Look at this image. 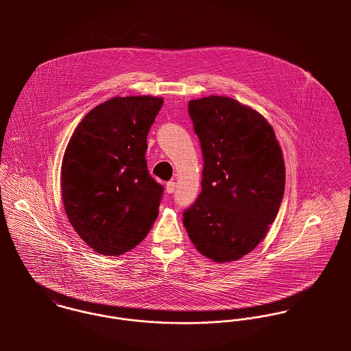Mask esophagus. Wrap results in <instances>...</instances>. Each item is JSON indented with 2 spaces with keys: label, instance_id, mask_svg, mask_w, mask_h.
I'll use <instances>...</instances> for the list:
<instances>
[{
  "label": "esophagus",
  "instance_id": "34e87169",
  "mask_svg": "<svg viewBox=\"0 0 351 351\" xmlns=\"http://www.w3.org/2000/svg\"><path fill=\"white\" fill-rule=\"evenodd\" d=\"M174 191H176V182H174V181H169V182L166 184V192H167L169 195H171V193H174Z\"/></svg>",
  "mask_w": 351,
  "mask_h": 351
}]
</instances>
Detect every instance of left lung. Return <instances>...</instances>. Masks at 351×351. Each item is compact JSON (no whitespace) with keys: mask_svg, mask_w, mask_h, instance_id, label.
<instances>
[{"mask_svg":"<svg viewBox=\"0 0 351 351\" xmlns=\"http://www.w3.org/2000/svg\"><path fill=\"white\" fill-rule=\"evenodd\" d=\"M200 141L201 193L184 210L186 232L215 262L242 258L274 221L285 189L282 151L262 114L230 97L189 101Z\"/></svg>","mask_w":351,"mask_h":351,"instance_id":"obj_1","label":"left lung"}]
</instances>
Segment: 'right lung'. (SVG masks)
Listing matches in <instances>:
<instances>
[{
	"mask_svg": "<svg viewBox=\"0 0 351 351\" xmlns=\"http://www.w3.org/2000/svg\"><path fill=\"white\" fill-rule=\"evenodd\" d=\"M162 105L150 96L105 101L82 119L66 147L64 210L81 239L100 254L132 250L158 217L163 186L149 173L146 151Z\"/></svg>",
	"mask_w": 351,
	"mask_h": 351,
	"instance_id": "right-lung-1",
	"label": "right lung"
}]
</instances>
